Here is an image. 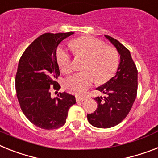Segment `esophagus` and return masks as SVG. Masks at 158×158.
I'll return each instance as SVG.
<instances>
[{"label":"esophagus","instance_id":"obj_1","mask_svg":"<svg viewBox=\"0 0 158 158\" xmlns=\"http://www.w3.org/2000/svg\"><path fill=\"white\" fill-rule=\"evenodd\" d=\"M75 99H76V101H84L87 97L86 96H79V95H76L75 96Z\"/></svg>","mask_w":158,"mask_h":158}]
</instances>
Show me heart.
I'll list each match as a JSON object with an SVG mask.
<instances>
[{
    "label": "heart",
    "mask_w": 158,
    "mask_h": 158,
    "mask_svg": "<svg viewBox=\"0 0 158 158\" xmlns=\"http://www.w3.org/2000/svg\"><path fill=\"white\" fill-rule=\"evenodd\" d=\"M76 57L86 58L84 71L71 75L65 79L64 87L67 91L83 95L94 83H105L114 76L119 67V53L115 47L106 45L103 41L93 37H80L71 43ZM57 62L61 71L70 74L73 71L71 58L67 51L59 48Z\"/></svg>",
    "instance_id": "heart-1"
}]
</instances>
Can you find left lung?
Wrapping results in <instances>:
<instances>
[{
  "label": "left lung",
  "instance_id": "1",
  "mask_svg": "<svg viewBox=\"0 0 158 158\" xmlns=\"http://www.w3.org/2000/svg\"><path fill=\"white\" fill-rule=\"evenodd\" d=\"M117 49L120 62L116 75L96 90L106 95L95 97L97 108L93 113L87 114L91 125L108 128L120 124L130 112L137 94V69L129 50L115 38L105 35Z\"/></svg>",
  "mask_w": 158,
  "mask_h": 158
}]
</instances>
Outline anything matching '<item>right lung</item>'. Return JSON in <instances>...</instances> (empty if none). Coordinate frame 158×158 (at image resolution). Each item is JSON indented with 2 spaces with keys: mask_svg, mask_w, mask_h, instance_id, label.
I'll list each match as a JSON object with an SVG mask.
<instances>
[{
  "mask_svg": "<svg viewBox=\"0 0 158 158\" xmlns=\"http://www.w3.org/2000/svg\"><path fill=\"white\" fill-rule=\"evenodd\" d=\"M73 32L46 33L37 38L22 54L15 78V88L20 107L32 124L46 130L64 125L69 108L76 103L74 95L59 92L52 98L60 85L55 80L60 75L56 50L63 39Z\"/></svg>",
  "mask_w": 158,
  "mask_h": 158,
  "instance_id": "obj_1",
  "label": "right lung"
}]
</instances>
